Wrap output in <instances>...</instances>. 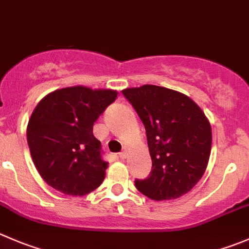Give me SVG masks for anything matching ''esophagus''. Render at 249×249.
I'll return each mask as SVG.
<instances>
[{"label":"esophagus","mask_w":249,"mask_h":249,"mask_svg":"<svg viewBox=\"0 0 249 249\" xmlns=\"http://www.w3.org/2000/svg\"><path fill=\"white\" fill-rule=\"evenodd\" d=\"M126 156H127L126 152H122V153H119V158L120 159H125V158H126Z\"/></svg>","instance_id":"1"}]
</instances>
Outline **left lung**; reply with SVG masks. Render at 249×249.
I'll return each instance as SVG.
<instances>
[{"mask_svg": "<svg viewBox=\"0 0 249 249\" xmlns=\"http://www.w3.org/2000/svg\"><path fill=\"white\" fill-rule=\"evenodd\" d=\"M144 125L152 171L136 180L137 190L153 201H169L194 189L212 151V126L192 98L171 89L142 85L123 90Z\"/></svg>", "mask_w": 249, "mask_h": 249, "instance_id": "1", "label": "left lung"}]
</instances>
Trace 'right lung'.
Wrapping results in <instances>:
<instances>
[{
  "instance_id": "add662e5",
  "label": "right lung",
  "mask_w": 249,
  "mask_h": 249,
  "mask_svg": "<svg viewBox=\"0 0 249 249\" xmlns=\"http://www.w3.org/2000/svg\"><path fill=\"white\" fill-rule=\"evenodd\" d=\"M117 90L78 85L46 95L31 113L26 139L41 178L68 196L95 191L106 178L107 161L93 124L115 101Z\"/></svg>"
}]
</instances>
